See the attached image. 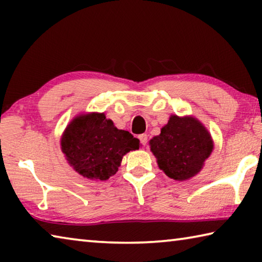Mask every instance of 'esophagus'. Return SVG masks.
I'll use <instances>...</instances> for the list:
<instances>
[{
  "instance_id": "esophagus-1",
  "label": "esophagus",
  "mask_w": 262,
  "mask_h": 262,
  "mask_svg": "<svg viewBox=\"0 0 262 262\" xmlns=\"http://www.w3.org/2000/svg\"><path fill=\"white\" fill-rule=\"evenodd\" d=\"M139 139H140V141H141V144H142V145L147 144V142H148V135H147V134H141V135L139 136Z\"/></svg>"
}]
</instances>
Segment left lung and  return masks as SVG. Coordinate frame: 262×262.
I'll list each match as a JSON object with an SVG mask.
<instances>
[{"instance_id":"obj_1","label":"left lung","mask_w":262,"mask_h":262,"mask_svg":"<svg viewBox=\"0 0 262 262\" xmlns=\"http://www.w3.org/2000/svg\"><path fill=\"white\" fill-rule=\"evenodd\" d=\"M158 166L174 180L194 177L212 151L209 133L196 119L172 115L161 134L150 141Z\"/></svg>"}]
</instances>
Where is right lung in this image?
I'll return each instance as SVG.
<instances>
[{
    "label": "right lung",
    "mask_w": 262,
    "mask_h": 262,
    "mask_svg": "<svg viewBox=\"0 0 262 262\" xmlns=\"http://www.w3.org/2000/svg\"><path fill=\"white\" fill-rule=\"evenodd\" d=\"M140 148L129 132L118 129L104 113L79 115L69 123L61 139L62 152L79 174L106 180L118 171L123 155Z\"/></svg>",
    "instance_id": "add662e5"
}]
</instances>
